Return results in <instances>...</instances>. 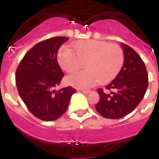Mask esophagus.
<instances>
[{
    "instance_id": "1",
    "label": "esophagus",
    "mask_w": 159,
    "mask_h": 159,
    "mask_svg": "<svg viewBox=\"0 0 159 159\" xmlns=\"http://www.w3.org/2000/svg\"><path fill=\"white\" fill-rule=\"evenodd\" d=\"M81 92L84 94H87L91 92V91H90V90H81Z\"/></svg>"
}]
</instances>
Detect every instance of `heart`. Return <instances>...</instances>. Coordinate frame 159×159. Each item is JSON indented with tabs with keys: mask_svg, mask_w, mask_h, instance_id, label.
I'll return each mask as SVG.
<instances>
[{
	"mask_svg": "<svg viewBox=\"0 0 159 159\" xmlns=\"http://www.w3.org/2000/svg\"><path fill=\"white\" fill-rule=\"evenodd\" d=\"M74 49L64 46L57 58L65 72L73 73L85 65L86 70L67 77L68 84L88 88L100 83L106 84L118 75L124 64L123 49L117 45L98 40H84L73 45Z\"/></svg>",
	"mask_w": 159,
	"mask_h": 159,
	"instance_id": "obj_1",
	"label": "heart"
}]
</instances>
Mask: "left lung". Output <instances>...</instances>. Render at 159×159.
Here are the masks:
<instances>
[{
  "instance_id": "8db88e82",
  "label": "left lung",
  "mask_w": 159,
  "mask_h": 159,
  "mask_svg": "<svg viewBox=\"0 0 159 159\" xmlns=\"http://www.w3.org/2000/svg\"><path fill=\"white\" fill-rule=\"evenodd\" d=\"M124 51V64L121 70L106 89L110 94L98 89L99 102L95 109L106 118L124 117L137 107L143 98L148 87V74L146 66L136 51L121 43Z\"/></svg>"
}]
</instances>
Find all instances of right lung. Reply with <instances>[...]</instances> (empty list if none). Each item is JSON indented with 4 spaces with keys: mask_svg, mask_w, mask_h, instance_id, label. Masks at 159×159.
I'll return each instance as SVG.
<instances>
[{
    "mask_svg": "<svg viewBox=\"0 0 159 159\" xmlns=\"http://www.w3.org/2000/svg\"><path fill=\"white\" fill-rule=\"evenodd\" d=\"M68 40L67 37H54L37 43L23 57L16 72L21 99L29 111L42 120L52 121L61 116L76 92L71 87L54 90L64 76L57 55Z\"/></svg>",
    "mask_w": 159,
    "mask_h": 159,
    "instance_id": "obj_1",
    "label": "right lung"
}]
</instances>
